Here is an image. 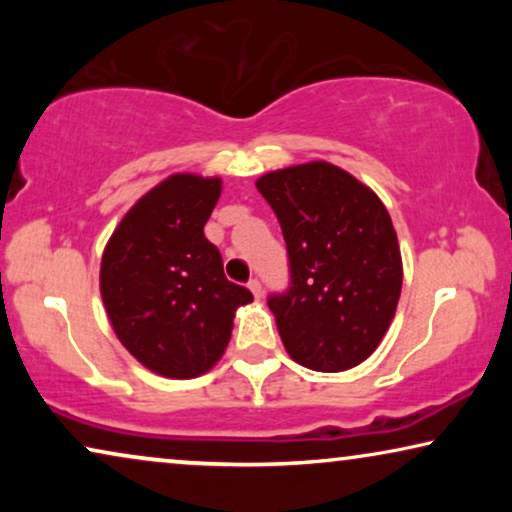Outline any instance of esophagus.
<instances>
[{"label": "esophagus", "instance_id": "esophagus-1", "mask_svg": "<svg viewBox=\"0 0 512 512\" xmlns=\"http://www.w3.org/2000/svg\"><path fill=\"white\" fill-rule=\"evenodd\" d=\"M249 289H251V293H254V298H256V300H261V298H263V286H261V282H258L256 277L251 279V282H249Z\"/></svg>", "mask_w": 512, "mask_h": 512}]
</instances>
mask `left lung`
I'll use <instances>...</instances> for the list:
<instances>
[{
  "label": "left lung",
  "mask_w": 512,
  "mask_h": 512,
  "mask_svg": "<svg viewBox=\"0 0 512 512\" xmlns=\"http://www.w3.org/2000/svg\"><path fill=\"white\" fill-rule=\"evenodd\" d=\"M256 188L289 251V291L268 298L286 352L319 373L359 366L389 331L401 298V247L387 207L326 160L268 172Z\"/></svg>",
  "instance_id": "1"
}]
</instances>
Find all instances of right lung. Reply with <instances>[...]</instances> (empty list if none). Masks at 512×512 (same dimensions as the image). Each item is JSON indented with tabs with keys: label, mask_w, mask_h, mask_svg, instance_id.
<instances>
[{
	"label": "right lung",
	"mask_w": 512,
	"mask_h": 512,
	"mask_svg": "<svg viewBox=\"0 0 512 512\" xmlns=\"http://www.w3.org/2000/svg\"><path fill=\"white\" fill-rule=\"evenodd\" d=\"M219 177L172 174L128 209L109 237L100 293L121 345L151 373L191 380L226 352L237 307L254 300L228 282L205 223Z\"/></svg>",
	"instance_id": "right-lung-1"
}]
</instances>
